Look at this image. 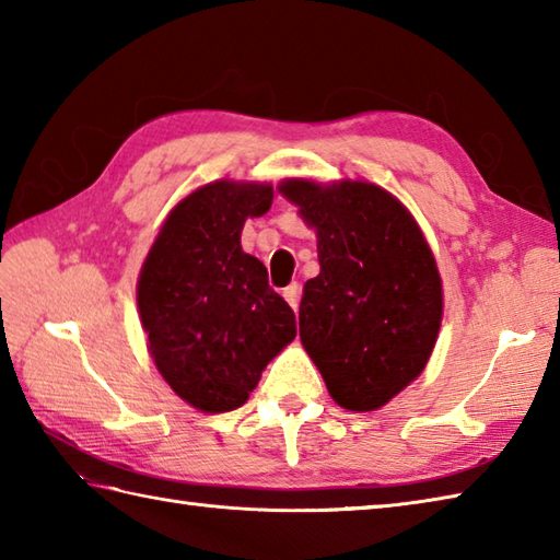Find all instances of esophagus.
<instances>
[{
	"label": "esophagus",
	"instance_id": "obj_1",
	"mask_svg": "<svg viewBox=\"0 0 560 560\" xmlns=\"http://www.w3.org/2000/svg\"><path fill=\"white\" fill-rule=\"evenodd\" d=\"M283 299L293 307V311H299V303H301V287L299 283H291V287L283 289Z\"/></svg>",
	"mask_w": 560,
	"mask_h": 560
}]
</instances>
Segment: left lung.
<instances>
[{
	"label": "left lung",
	"instance_id": "obj_1",
	"mask_svg": "<svg viewBox=\"0 0 560 560\" xmlns=\"http://www.w3.org/2000/svg\"><path fill=\"white\" fill-rule=\"evenodd\" d=\"M317 231L319 273L305 283L301 341L331 399L373 411L419 377L443 317L431 247L401 201L371 183H283Z\"/></svg>",
	"mask_w": 560,
	"mask_h": 560
}]
</instances>
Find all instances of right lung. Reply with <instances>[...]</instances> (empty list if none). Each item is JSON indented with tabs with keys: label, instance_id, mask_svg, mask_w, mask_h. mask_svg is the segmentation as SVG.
<instances>
[{
	"label": "right lung",
	"instance_id": "right-lung-1",
	"mask_svg": "<svg viewBox=\"0 0 560 560\" xmlns=\"http://www.w3.org/2000/svg\"><path fill=\"white\" fill-rule=\"evenodd\" d=\"M271 199L269 185L199 187L171 211L139 273L153 363L177 397L207 413L245 404L295 337L291 305L241 247L245 219L267 213Z\"/></svg>",
	"mask_w": 560,
	"mask_h": 560
}]
</instances>
